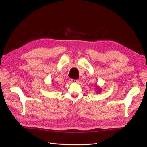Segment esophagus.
<instances>
[{
    "instance_id": "34e87169",
    "label": "esophagus",
    "mask_w": 147,
    "mask_h": 147,
    "mask_svg": "<svg viewBox=\"0 0 147 147\" xmlns=\"http://www.w3.org/2000/svg\"><path fill=\"white\" fill-rule=\"evenodd\" d=\"M71 82H74V83H78L79 82V80L78 79H71Z\"/></svg>"
}]
</instances>
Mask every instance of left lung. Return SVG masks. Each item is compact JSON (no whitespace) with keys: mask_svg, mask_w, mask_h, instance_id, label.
Instances as JSON below:
<instances>
[{"mask_svg":"<svg viewBox=\"0 0 147 147\" xmlns=\"http://www.w3.org/2000/svg\"><path fill=\"white\" fill-rule=\"evenodd\" d=\"M98 90H99V92H100V91H101V90H100V88L98 89Z\"/></svg>","mask_w":147,"mask_h":147,"instance_id":"8db88e82","label":"left lung"}]
</instances>
